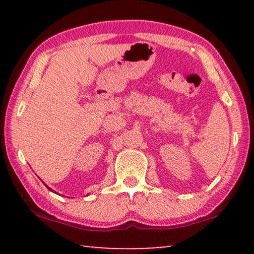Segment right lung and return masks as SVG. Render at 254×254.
Masks as SVG:
<instances>
[{
	"label": "right lung",
	"mask_w": 254,
	"mask_h": 254,
	"mask_svg": "<svg viewBox=\"0 0 254 254\" xmlns=\"http://www.w3.org/2000/svg\"><path fill=\"white\" fill-rule=\"evenodd\" d=\"M47 188H48V189H49V190H50V191H54V190H53V189H51V188H49V187H48V186H47Z\"/></svg>",
	"instance_id": "obj_1"
}]
</instances>
